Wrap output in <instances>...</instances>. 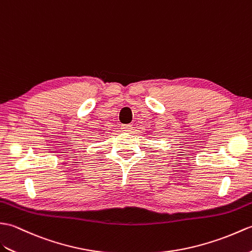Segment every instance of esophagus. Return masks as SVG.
Instances as JSON below:
<instances>
[{
	"label": "esophagus",
	"mask_w": 252,
	"mask_h": 252,
	"mask_svg": "<svg viewBox=\"0 0 252 252\" xmlns=\"http://www.w3.org/2000/svg\"><path fill=\"white\" fill-rule=\"evenodd\" d=\"M131 125H122V130L126 131V132H130L131 131Z\"/></svg>",
	"instance_id": "esophagus-1"
}]
</instances>
